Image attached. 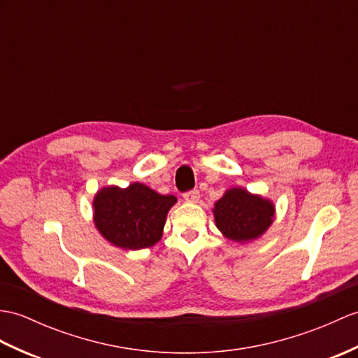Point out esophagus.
Instances as JSON below:
<instances>
[{"label":"esophagus","mask_w":358,"mask_h":358,"mask_svg":"<svg viewBox=\"0 0 358 358\" xmlns=\"http://www.w3.org/2000/svg\"><path fill=\"white\" fill-rule=\"evenodd\" d=\"M182 198H185V201H187V203H198L199 192H198L196 189L189 190V192H186L185 195H182Z\"/></svg>","instance_id":"1"}]
</instances>
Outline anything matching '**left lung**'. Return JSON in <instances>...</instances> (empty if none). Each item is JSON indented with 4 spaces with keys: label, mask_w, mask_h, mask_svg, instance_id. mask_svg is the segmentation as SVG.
I'll use <instances>...</instances> for the list:
<instances>
[{
    "label": "left lung",
    "mask_w": 358,
    "mask_h": 358,
    "mask_svg": "<svg viewBox=\"0 0 358 358\" xmlns=\"http://www.w3.org/2000/svg\"><path fill=\"white\" fill-rule=\"evenodd\" d=\"M215 224L224 238L245 244L261 238L274 221L276 207L268 198L244 187H230L215 203Z\"/></svg>",
    "instance_id": "1"
}]
</instances>
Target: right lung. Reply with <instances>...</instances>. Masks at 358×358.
<instances>
[{"instance_id":"add662e5","label":"right lung","mask_w":358,"mask_h":358,"mask_svg":"<svg viewBox=\"0 0 358 358\" xmlns=\"http://www.w3.org/2000/svg\"><path fill=\"white\" fill-rule=\"evenodd\" d=\"M173 195H162L141 182L128 187L106 186L93 199V221L108 243L123 250L152 247L163 236V227Z\"/></svg>"}]
</instances>
